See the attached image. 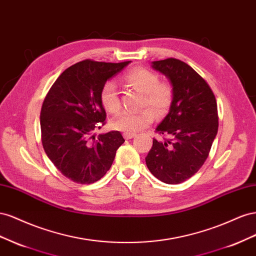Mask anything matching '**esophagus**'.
Segmentation results:
<instances>
[{
  "instance_id": "1",
  "label": "esophagus",
  "mask_w": 256,
  "mask_h": 256,
  "mask_svg": "<svg viewBox=\"0 0 256 256\" xmlns=\"http://www.w3.org/2000/svg\"><path fill=\"white\" fill-rule=\"evenodd\" d=\"M135 136H136L135 133H124L123 134V137L126 138V140H130V138H133Z\"/></svg>"
}]
</instances>
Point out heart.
<instances>
[{"instance_id":"heart-1","label":"heart","mask_w":256,"mask_h":256,"mask_svg":"<svg viewBox=\"0 0 256 256\" xmlns=\"http://www.w3.org/2000/svg\"><path fill=\"white\" fill-rule=\"evenodd\" d=\"M123 80L133 89L144 93V107L149 106L158 116L168 114L174 98V89L170 82H160V76L156 72L140 66L126 72L123 75ZM100 102L109 114H114L121 110L119 92L110 82L102 86ZM149 108H144L136 112H122L112 121V126L126 133L138 132L154 120V113Z\"/></svg>"}]
</instances>
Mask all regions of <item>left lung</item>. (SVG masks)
Returning <instances> with one entry per match:
<instances>
[{"label": "left lung", "mask_w": 256, "mask_h": 256, "mask_svg": "<svg viewBox=\"0 0 256 256\" xmlns=\"http://www.w3.org/2000/svg\"><path fill=\"white\" fill-rule=\"evenodd\" d=\"M152 66L170 78L174 89L170 110L156 128L146 164L153 176L178 184L200 170L209 156L218 128L216 96L198 72L184 61L168 59Z\"/></svg>", "instance_id": "left-lung-1"}]
</instances>
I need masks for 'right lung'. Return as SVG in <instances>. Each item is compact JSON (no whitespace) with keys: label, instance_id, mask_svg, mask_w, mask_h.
I'll return each instance as SVG.
<instances>
[{"label":"right lung","instance_id":"obj_1","mask_svg":"<svg viewBox=\"0 0 256 256\" xmlns=\"http://www.w3.org/2000/svg\"><path fill=\"white\" fill-rule=\"evenodd\" d=\"M128 63L80 61L58 77L44 100V150L63 176L76 184H91L104 177L124 142L119 130L98 137L93 132L106 124L100 102L102 86Z\"/></svg>","mask_w":256,"mask_h":256}]
</instances>
